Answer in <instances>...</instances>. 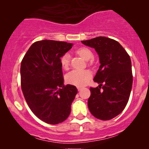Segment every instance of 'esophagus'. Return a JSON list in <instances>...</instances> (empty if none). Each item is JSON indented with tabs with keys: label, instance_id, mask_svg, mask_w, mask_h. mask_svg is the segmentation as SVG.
<instances>
[{
	"label": "esophagus",
	"instance_id": "obj_1",
	"mask_svg": "<svg viewBox=\"0 0 149 149\" xmlns=\"http://www.w3.org/2000/svg\"><path fill=\"white\" fill-rule=\"evenodd\" d=\"M82 88H83V87H80V86H78V87H77V89H78L79 91H80L81 89H82Z\"/></svg>",
	"mask_w": 149,
	"mask_h": 149
}]
</instances>
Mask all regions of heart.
I'll list each match as a JSON object with an SVG mask.
<instances>
[{
  "label": "heart",
  "mask_w": 149,
  "mask_h": 149,
  "mask_svg": "<svg viewBox=\"0 0 149 149\" xmlns=\"http://www.w3.org/2000/svg\"><path fill=\"white\" fill-rule=\"evenodd\" d=\"M77 54L85 60H89L93 58V54L91 51L87 47H81L77 51ZM61 66L63 68L67 69L70 64V57L68 54H64L60 59ZM92 61H89L88 64L90 65ZM91 77V74L89 70H72L67 74L66 77V82L75 86H83L89 82Z\"/></svg>",
  "instance_id": "obj_1"
}]
</instances>
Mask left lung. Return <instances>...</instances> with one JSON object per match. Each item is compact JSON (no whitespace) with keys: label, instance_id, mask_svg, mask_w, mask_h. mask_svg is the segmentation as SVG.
Listing matches in <instances>:
<instances>
[{"label":"left lung","instance_id":"left-lung-1","mask_svg":"<svg viewBox=\"0 0 149 149\" xmlns=\"http://www.w3.org/2000/svg\"><path fill=\"white\" fill-rule=\"evenodd\" d=\"M81 42L95 49L100 62L93 79L99 86L90 87L89 111L100 120L113 119L129 100L133 83L131 59L119 42L112 38L98 36Z\"/></svg>","mask_w":149,"mask_h":149}]
</instances>
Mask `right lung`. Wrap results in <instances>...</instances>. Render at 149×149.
<instances>
[{
	"label": "right lung",
	"instance_id": "add662e5",
	"mask_svg": "<svg viewBox=\"0 0 149 149\" xmlns=\"http://www.w3.org/2000/svg\"><path fill=\"white\" fill-rule=\"evenodd\" d=\"M72 44L52 40L34 42L21 62V87L28 107L35 116L56 125L68 117L77 87L64 85L60 58Z\"/></svg>",
	"mask_w": 149,
	"mask_h": 149
}]
</instances>
